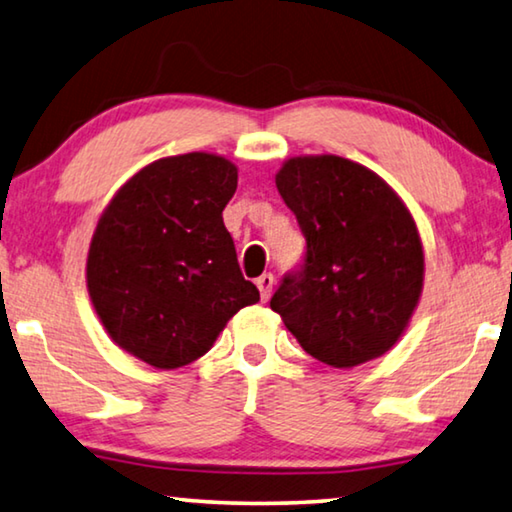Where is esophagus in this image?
<instances>
[{
  "label": "esophagus",
  "mask_w": 512,
  "mask_h": 512,
  "mask_svg": "<svg viewBox=\"0 0 512 512\" xmlns=\"http://www.w3.org/2000/svg\"><path fill=\"white\" fill-rule=\"evenodd\" d=\"M255 285L259 289V296H262V300H269L271 298V291H273V285H275V278L271 273H264L259 275V278L255 280Z\"/></svg>",
  "instance_id": "1"
}]
</instances>
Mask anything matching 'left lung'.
<instances>
[{"label":"left lung","instance_id":"obj_1","mask_svg":"<svg viewBox=\"0 0 512 512\" xmlns=\"http://www.w3.org/2000/svg\"><path fill=\"white\" fill-rule=\"evenodd\" d=\"M305 257L271 298L298 344L351 369L387 353L424 287V248L408 207L376 173L335 154L294 157L275 175Z\"/></svg>","mask_w":512,"mask_h":512}]
</instances>
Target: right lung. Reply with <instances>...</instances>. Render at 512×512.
<instances>
[{"label": "right lung", "mask_w": 512, "mask_h": 512, "mask_svg": "<svg viewBox=\"0 0 512 512\" xmlns=\"http://www.w3.org/2000/svg\"><path fill=\"white\" fill-rule=\"evenodd\" d=\"M234 191L237 166L225 157H166L120 186L95 227L86 262L95 312L113 342L152 367L202 358L259 300L223 223Z\"/></svg>", "instance_id": "add662e5"}]
</instances>
